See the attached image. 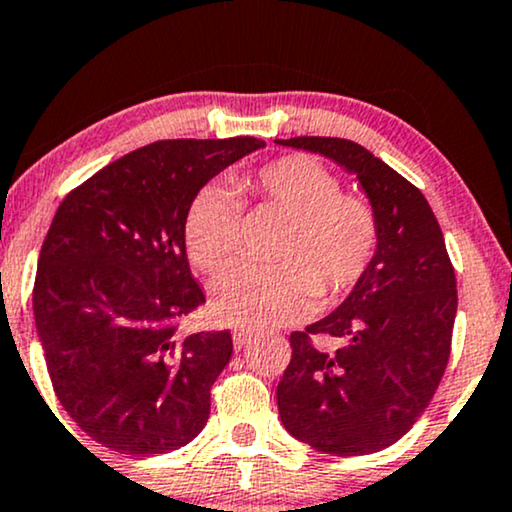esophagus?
I'll return each mask as SVG.
<instances>
[{"label": "esophagus", "mask_w": 512, "mask_h": 512, "mask_svg": "<svg viewBox=\"0 0 512 512\" xmlns=\"http://www.w3.org/2000/svg\"><path fill=\"white\" fill-rule=\"evenodd\" d=\"M252 334H255V331L248 329V326H233V331H231V336H233V346H236V348L240 350V348L245 346V343L250 341Z\"/></svg>", "instance_id": "esophagus-1"}]
</instances>
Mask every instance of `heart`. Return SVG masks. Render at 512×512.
<instances>
[{
  "label": "heart",
  "mask_w": 512,
  "mask_h": 512,
  "mask_svg": "<svg viewBox=\"0 0 512 512\" xmlns=\"http://www.w3.org/2000/svg\"><path fill=\"white\" fill-rule=\"evenodd\" d=\"M238 193L291 214L283 233L281 264L238 262L214 283V307L226 322L269 326L295 322L317 295L336 298L365 276L379 248L372 205L341 193V181L317 159L288 155L236 178ZM190 262L217 272L240 240V205L219 183H207L190 200L183 219Z\"/></svg>",
  "instance_id": "obj_1"
}]
</instances>
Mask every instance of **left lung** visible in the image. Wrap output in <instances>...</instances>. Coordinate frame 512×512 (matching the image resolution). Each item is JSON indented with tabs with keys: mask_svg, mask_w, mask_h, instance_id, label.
Segmentation results:
<instances>
[{
	"mask_svg": "<svg viewBox=\"0 0 512 512\" xmlns=\"http://www.w3.org/2000/svg\"><path fill=\"white\" fill-rule=\"evenodd\" d=\"M319 152L357 176L379 221V248L331 315L291 334L276 389L286 432L315 451L367 455L396 443L434 398L451 355L458 291L424 195L353 140H276ZM312 337H331L319 351Z\"/></svg>",
	"mask_w": 512,
	"mask_h": 512,
	"instance_id": "left-lung-1",
	"label": "left lung"
}]
</instances>
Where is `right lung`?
Masks as SVG:
<instances>
[{"label": "right lung", "instance_id": "right-lung-1", "mask_svg": "<svg viewBox=\"0 0 512 512\" xmlns=\"http://www.w3.org/2000/svg\"><path fill=\"white\" fill-rule=\"evenodd\" d=\"M264 140H159L128 152L64 197L33 288L47 372L71 420L102 446L159 455L209 417L229 365V331L178 334L205 303L183 219L197 190Z\"/></svg>", "mask_w": 512, "mask_h": 512}]
</instances>
